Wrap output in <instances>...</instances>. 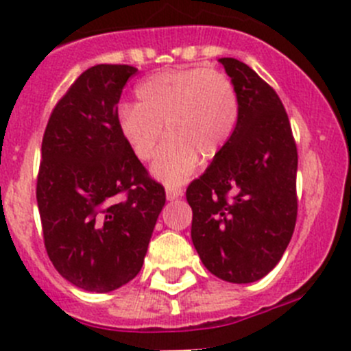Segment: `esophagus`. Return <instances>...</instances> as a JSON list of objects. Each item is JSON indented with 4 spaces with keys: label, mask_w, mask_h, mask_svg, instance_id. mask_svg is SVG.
<instances>
[{
    "label": "esophagus",
    "mask_w": 351,
    "mask_h": 351,
    "mask_svg": "<svg viewBox=\"0 0 351 351\" xmlns=\"http://www.w3.org/2000/svg\"><path fill=\"white\" fill-rule=\"evenodd\" d=\"M183 195V190L178 189V186H166V199L175 200L180 199Z\"/></svg>",
    "instance_id": "esophagus-1"
}]
</instances>
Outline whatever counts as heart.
<instances>
[{"mask_svg": "<svg viewBox=\"0 0 351 351\" xmlns=\"http://www.w3.org/2000/svg\"><path fill=\"white\" fill-rule=\"evenodd\" d=\"M137 104H121L118 128L141 161L152 162V175L169 185L185 182L199 165V154L214 158L230 141L238 120V99L226 75L216 70L161 71L135 90Z\"/></svg>", "mask_w": 351, "mask_h": 351, "instance_id": "heart-1", "label": "heart"}]
</instances>
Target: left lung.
Listing matches in <instances>:
<instances>
[{"instance_id":"8db88e82","label":"left lung","mask_w":351,"mask_h":351,"mask_svg":"<svg viewBox=\"0 0 351 351\" xmlns=\"http://www.w3.org/2000/svg\"><path fill=\"white\" fill-rule=\"evenodd\" d=\"M238 99L230 141L186 189L192 241L204 266L230 283H254L283 257L297 223L298 154L271 85L248 64L221 58Z\"/></svg>"}]
</instances>
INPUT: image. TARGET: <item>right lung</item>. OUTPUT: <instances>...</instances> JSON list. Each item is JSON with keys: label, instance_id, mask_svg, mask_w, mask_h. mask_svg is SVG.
I'll return each instance as SVG.
<instances>
[{"label": "right lung", "instance_id": "1", "mask_svg": "<svg viewBox=\"0 0 351 351\" xmlns=\"http://www.w3.org/2000/svg\"><path fill=\"white\" fill-rule=\"evenodd\" d=\"M130 64H96L54 106L43 137L37 207L58 273L85 291L108 293L142 269L166 202L118 128Z\"/></svg>", "mask_w": 351, "mask_h": 351}]
</instances>
